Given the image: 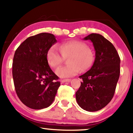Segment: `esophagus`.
I'll return each mask as SVG.
<instances>
[{
	"label": "esophagus",
	"mask_w": 133,
	"mask_h": 133,
	"mask_svg": "<svg viewBox=\"0 0 133 133\" xmlns=\"http://www.w3.org/2000/svg\"><path fill=\"white\" fill-rule=\"evenodd\" d=\"M71 81V79H62L61 80V82L62 83H65V82H70Z\"/></svg>",
	"instance_id": "esophagus-1"
}]
</instances>
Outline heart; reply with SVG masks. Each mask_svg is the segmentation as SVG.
I'll list each match as a JSON object with an SVG mask.
<instances>
[{
    "label": "heart",
    "instance_id": "heart-1",
    "mask_svg": "<svg viewBox=\"0 0 133 133\" xmlns=\"http://www.w3.org/2000/svg\"><path fill=\"white\" fill-rule=\"evenodd\" d=\"M57 47L53 45L46 53L48 64L52 68H56L68 57L66 66H60L56 70V74L61 78L72 77L79 73L80 70H88L93 63L94 54L86 43L81 41H72L62 43Z\"/></svg>",
    "mask_w": 133,
    "mask_h": 133
}]
</instances>
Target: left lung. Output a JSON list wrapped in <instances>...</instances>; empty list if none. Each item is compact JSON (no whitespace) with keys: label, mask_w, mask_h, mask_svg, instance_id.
<instances>
[{"label":"left lung","mask_w":133,"mask_h":133,"mask_svg":"<svg viewBox=\"0 0 133 133\" xmlns=\"http://www.w3.org/2000/svg\"><path fill=\"white\" fill-rule=\"evenodd\" d=\"M95 50V60L90 70L79 76L81 85L76 92L78 105L87 111H97L113 97L120 76L121 59L114 45L99 34H90Z\"/></svg>","instance_id":"left-lung-1"}]
</instances>
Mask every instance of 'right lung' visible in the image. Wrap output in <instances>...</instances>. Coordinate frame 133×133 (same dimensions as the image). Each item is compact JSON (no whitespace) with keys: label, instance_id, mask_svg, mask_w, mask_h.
<instances>
[{"label":"right lung","instance_id":"1","mask_svg":"<svg viewBox=\"0 0 133 133\" xmlns=\"http://www.w3.org/2000/svg\"><path fill=\"white\" fill-rule=\"evenodd\" d=\"M56 42L53 34L42 32L27 38L16 50L12 71L14 87L19 99L29 108L48 107L61 85L46 59L49 48Z\"/></svg>","mask_w":133,"mask_h":133}]
</instances>
